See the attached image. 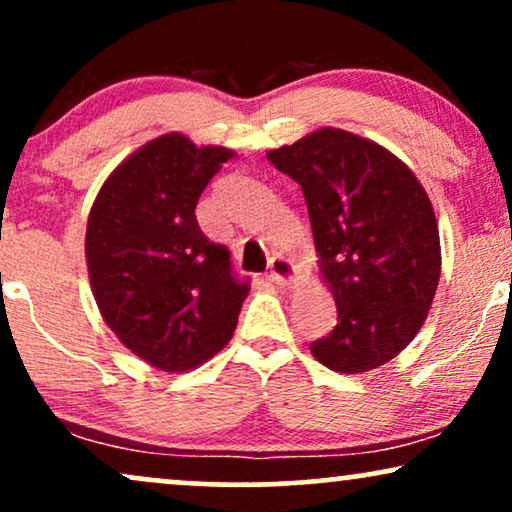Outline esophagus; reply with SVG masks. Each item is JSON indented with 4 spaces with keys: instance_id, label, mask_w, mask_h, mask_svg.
Wrapping results in <instances>:
<instances>
[{
    "instance_id": "1",
    "label": "esophagus",
    "mask_w": 512,
    "mask_h": 512,
    "mask_svg": "<svg viewBox=\"0 0 512 512\" xmlns=\"http://www.w3.org/2000/svg\"><path fill=\"white\" fill-rule=\"evenodd\" d=\"M297 276H300V271H297L293 260H288V257H281V255L271 260L269 278L274 283H278V286H293V283L297 281Z\"/></svg>"
}]
</instances>
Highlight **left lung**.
Masks as SVG:
<instances>
[{"instance_id":"obj_1","label":"left lung","mask_w":512,"mask_h":512,"mask_svg":"<svg viewBox=\"0 0 512 512\" xmlns=\"http://www.w3.org/2000/svg\"><path fill=\"white\" fill-rule=\"evenodd\" d=\"M302 186L323 281L338 323L309 345L338 373L397 357L428 319L442 271L435 210L397 155L345 129L323 127L267 153Z\"/></svg>"}]
</instances>
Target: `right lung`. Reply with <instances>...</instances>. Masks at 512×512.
Listing matches in <instances>:
<instances>
[{"mask_svg": "<svg viewBox=\"0 0 512 512\" xmlns=\"http://www.w3.org/2000/svg\"><path fill=\"white\" fill-rule=\"evenodd\" d=\"M231 155L163 134L115 167L89 212L84 255L103 321L160 371H189L215 357L248 297L229 250L196 219L200 193Z\"/></svg>", "mask_w": 512, "mask_h": 512, "instance_id": "right-lung-1", "label": "right lung"}]
</instances>
